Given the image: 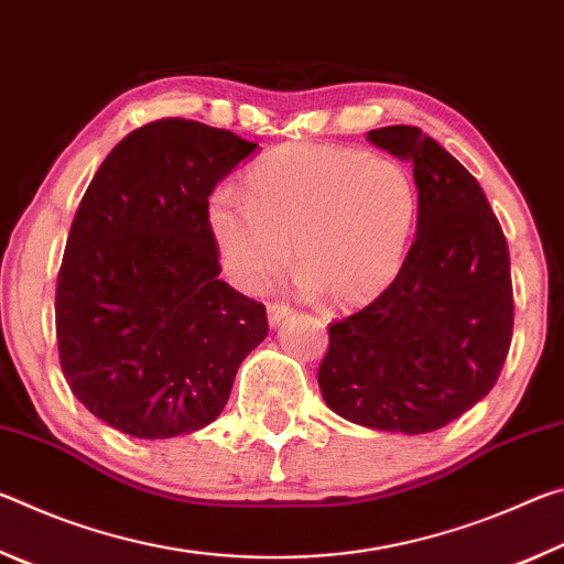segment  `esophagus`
<instances>
[{
	"mask_svg": "<svg viewBox=\"0 0 564 564\" xmlns=\"http://www.w3.org/2000/svg\"><path fill=\"white\" fill-rule=\"evenodd\" d=\"M265 311H269V323H271V326H279L283 318H289L291 313H293L291 305L289 303H281V301H271L269 305H265Z\"/></svg>",
	"mask_w": 564,
	"mask_h": 564,
	"instance_id": "esophagus-1",
	"label": "esophagus"
}]
</instances>
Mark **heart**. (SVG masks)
Instances as JSON below:
<instances>
[{"mask_svg":"<svg viewBox=\"0 0 564 564\" xmlns=\"http://www.w3.org/2000/svg\"><path fill=\"white\" fill-rule=\"evenodd\" d=\"M218 188L208 228L228 275L256 291L289 261L305 289L362 303L395 279L417 221V188L390 159L336 144H285Z\"/></svg>","mask_w":564,"mask_h":564,"instance_id":"b5f03b06","label":"heart"}]
</instances>
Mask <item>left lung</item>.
I'll return each mask as SVG.
<instances>
[{"mask_svg":"<svg viewBox=\"0 0 564 564\" xmlns=\"http://www.w3.org/2000/svg\"><path fill=\"white\" fill-rule=\"evenodd\" d=\"M413 164L417 231L393 283L328 326L326 405L350 423L420 435L498 383L512 340L508 241L477 178L417 127L368 131Z\"/></svg>","mask_w":564,"mask_h":564,"instance_id":"8db88e82","label":"left lung"}]
</instances>
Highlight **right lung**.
<instances>
[{
  "instance_id": "obj_1",
  "label": "right lung",
  "mask_w": 564,
  "mask_h": 564,
  "mask_svg": "<svg viewBox=\"0 0 564 564\" xmlns=\"http://www.w3.org/2000/svg\"><path fill=\"white\" fill-rule=\"evenodd\" d=\"M256 144L191 119L127 133L84 194L56 275L62 373L131 437L214 423L269 333L265 305L218 279L208 196Z\"/></svg>"
}]
</instances>
